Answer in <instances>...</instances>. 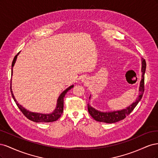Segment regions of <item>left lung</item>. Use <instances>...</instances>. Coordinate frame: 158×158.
Masks as SVG:
<instances>
[{"label": "left lung", "instance_id": "left-lung-1", "mask_svg": "<svg viewBox=\"0 0 158 158\" xmlns=\"http://www.w3.org/2000/svg\"><path fill=\"white\" fill-rule=\"evenodd\" d=\"M142 80L140 81V94L138 95V98L136 99V101L132 103L131 106L127 107L125 109L121 110V111H113V112H101L99 111L98 110L95 109L92 107H91L89 104H88V110L89 114L94 118L95 121L99 122H103L106 123H116L119 121H121L123 119L125 118L127 116H128L130 114L135 107L137 106V104L139 102L142 98V95L144 94V74L146 71V63L144 59H142ZM90 98V96H89Z\"/></svg>", "mask_w": 158, "mask_h": 158}]
</instances>
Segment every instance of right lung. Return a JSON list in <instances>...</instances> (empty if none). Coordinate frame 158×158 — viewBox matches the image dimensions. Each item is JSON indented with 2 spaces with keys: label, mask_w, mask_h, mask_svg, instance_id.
Masks as SVG:
<instances>
[{
  "label": "right lung",
  "mask_w": 158,
  "mask_h": 158,
  "mask_svg": "<svg viewBox=\"0 0 158 158\" xmlns=\"http://www.w3.org/2000/svg\"><path fill=\"white\" fill-rule=\"evenodd\" d=\"M16 55L13 59L12 63V68L14 65V63H15L16 60L17 59V56ZM74 87V85H70V87H69L67 89H65L64 92L62 93L60 96L58 98V100H57V104H56V107L55 110H54V111L52 112L51 114H41V113H32L29 111H27L26 109L23 108L22 106H21L20 105H19L18 103L16 102V100L14 98L12 88H11V81H10V92L14 100V102H16V106L18 107L20 109L22 113L23 114L26 118H27L29 120L32 121L33 122L35 123H50V122H53L56 121L57 119L60 118L61 116V114H63V107H64V98L65 96V95L66 92H68L69 90H70L71 88H73Z\"/></svg>",
  "instance_id": "obj_1"
}]
</instances>
